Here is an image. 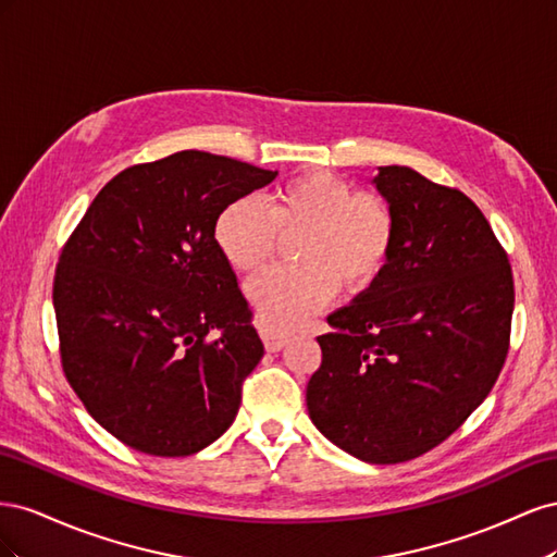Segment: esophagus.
Masks as SVG:
<instances>
[{
    "label": "esophagus",
    "instance_id": "34e87169",
    "mask_svg": "<svg viewBox=\"0 0 557 557\" xmlns=\"http://www.w3.org/2000/svg\"><path fill=\"white\" fill-rule=\"evenodd\" d=\"M260 336H262V344L269 352H276L281 350L285 344H288L290 336L283 334V332H276V330H269V327H260Z\"/></svg>",
    "mask_w": 557,
    "mask_h": 557
}]
</instances>
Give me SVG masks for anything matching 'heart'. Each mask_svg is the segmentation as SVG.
Here are the masks:
<instances>
[{"label":"heart","mask_w":557,"mask_h":557,"mask_svg":"<svg viewBox=\"0 0 557 557\" xmlns=\"http://www.w3.org/2000/svg\"><path fill=\"white\" fill-rule=\"evenodd\" d=\"M281 234H299V264L267 269L246 288L260 323L276 332L307 323L339 283L352 293L372 285L393 256L395 218L381 197L334 174L309 172L283 183L269 209L252 197L230 201L213 227L221 256L244 274L272 258Z\"/></svg>","instance_id":"heart-1"}]
</instances>
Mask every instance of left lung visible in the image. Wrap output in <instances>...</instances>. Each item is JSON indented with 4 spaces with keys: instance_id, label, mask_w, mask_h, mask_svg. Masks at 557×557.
Wrapping results in <instances>:
<instances>
[{
    "instance_id": "1",
    "label": "left lung",
    "mask_w": 557,
    "mask_h": 557,
    "mask_svg": "<svg viewBox=\"0 0 557 557\" xmlns=\"http://www.w3.org/2000/svg\"><path fill=\"white\" fill-rule=\"evenodd\" d=\"M372 183L395 218L393 256L327 315L307 409L352 458L395 465L448 440L493 391L509 352L513 276L465 193L397 164Z\"/></svg>"
}]
</instances>
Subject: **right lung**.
<instances>
[{"label": "right lung", "mask_w": 557, "mask_h": 557, "mask_svg": "<svg viewBox=\"0 0 557 557\" xmlns=\"http://www.w3.org/2000/svg\"><path fill=\"white\" fill-rule=\"evenodd\" d=\"M276 174L205 150L134 164L64 244L53 281L64 376L125 446L183 458L237 418L264 346L213 227Z\"/></svg>", "instance_id": "add662e5"}]
</instances>
